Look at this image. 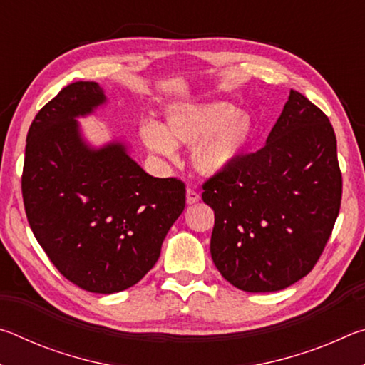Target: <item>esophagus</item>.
Segmentation results:
<instances>
[{
  "label": "esophagus",
  "mask_w": 365,
  "mask_h": 365,
  "mask_svg": "<svg viewBox=\"0 0 365 365\" xmlns=\"http://www.w3.org/2000/svg\"><path fill=\"white\" fill-rule=\"evenodd\" d=\"M201 200V196L197 191H195L193 188H188L187 190V205H196L197 201Z\"/></svg>",
  "instance_id": "34e87169"
}]
</instances>
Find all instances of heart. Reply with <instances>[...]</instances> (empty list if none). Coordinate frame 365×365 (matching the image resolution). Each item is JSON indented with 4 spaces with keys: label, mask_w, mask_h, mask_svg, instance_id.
Here are the masks:
<instances>
[{
    "label": "heart",
    "mask_w": 365,
    "mask_h": 365,
    "mask_svg": "<svg viewBox=\"0 0 365 365\" xmlns=\"http://www.w3.org/2000/svg\"><path fill=\"white\" fill-rule=\"evenodd\" d=\"M256 137V122L230 103H178L164 110L163 127L148 122L140 138L151 153L172 158L175 146H191L197 174L217 177L243 159Z\"/></svg>",
    "instance_id": "heart-1"
}]
</instances>
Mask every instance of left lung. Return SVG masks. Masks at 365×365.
<instances>
[{
	"instance_id": "1",
	"label": "left lung",
	"mask_w": 365,
	"mask_h": 365,
	"mask_svg": "<svg viewBox=\"0 0 365 365\" xmlns=\"http://www.w3.org/2000/svg\"><path fill=\"white\" fill-rule=\"evenodd\" d=\"M341 187L329 117L292 90L262 150L202 185L222 277L248 293L279 292L306 277L330 238Z\"/></svg>"
}]
</instances>
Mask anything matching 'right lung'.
Masks as SVG:
<instances>
[{"instance_id": "obj_1", "label": "right lung", "mask_w": 365, "mask_h": 365, "mask_svg": "<svg viewBox=\"0 0 365 365\" xmlns=\"http://www.w3.org/2000/svg\"><path fill=\"white\" fill-rule=\"evenodd\" d=\"M106 103L96 82H76L40 109L27 133L22 196L54 267L86 292L110 294L156 264L185 209V185L146 174L125 141L85 140L77 119Z\"/></svg>"}]
</instances>
